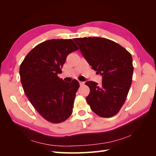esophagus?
<instances>
[{"instance_id": "obj_1", "label": "esophagus", "mask_w": 156, "mask_h": 156, "mask_svg": "<svg viewBox=\"0 0 156 156\" xmlns=\"http://www.w3.org/2000/svg\"><path fill=\"white\" fill-rule=\"evenodd\" d=\"M79 83H80V86H83L84 84V82H81V81H79Z\"/></svg>"}]
</instances>
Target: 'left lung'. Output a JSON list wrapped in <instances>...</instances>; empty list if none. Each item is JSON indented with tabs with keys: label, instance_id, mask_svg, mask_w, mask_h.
Returning a JSON list of instances; mask_svg holds the SVG:
<instances>
[{
	"label": "left lung",
	"instance_id": "left-lung-1",
	"mask_svg": "<svg viewBox=\"0 0 156 156\" xmlns=\"http://www.w3.org/2000/svg\"><path fill=\"white\" fill-rule=\"evenodd\" d=\"M74 41L92 69L102 76V84L88 81L87 101L101 117L117 114L125 103L133 77V59L121 45L102 37L75 38Z\"/></svg>",
	"mask_w": 156,
	"mask_h": 156
}]
</instances>
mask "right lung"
<instances>
[{"mask_svg": "<svg viewBox=\"0 0 156 156\" xmlns=\"http://www.w3.org/2000/svg\"><path fill=\"white\" fill-rule=\"evenodd\" d=\"M78 48L71 39H51L36 45L19 68L26 96L39 115L53 123L66 121L72 113L78 82L59 78L62 68L70 53Z\"/></svg>", "mask_w": 156, "mask_h": 156, "instance_id": "right-lung-1", "label": "right lung"}]
</instances>
